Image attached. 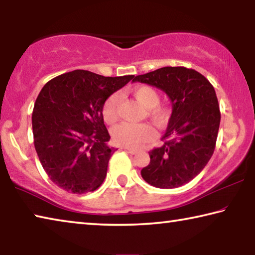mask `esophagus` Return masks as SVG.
Here are the masks:
<instances>
[{
  "label": "esophagus",
  "instance_id": "1",
  "mask_svg": "<svg viewBox=\"0 0 255 255\" xmlns=\"http://www.w3.org/2000/svg\"><path fill=\"white\" fill-rule=\"evenodd\" d=\"M122 148L126 149L129 154H137L138 153V149H133V148H129V147H122Z\"/></svg>",
  "mask_w": 255,
  "mask_h": 255
}]
</instances>
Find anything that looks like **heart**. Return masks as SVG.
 <instances>
[{"label": "heart", "mask_w": 255, "mask_h": 255, "mask_svg": "<svg viewBox=\"0 0 255 255\" xmlns=\"http://www.w3.org/2000/svg\"><path fill=\"white\" fill-rule=\"evenodd\" d=\"M132 97L138 103L146 109H148V115L156 125H164L169 119L170 112L166 108L158 107L159 94L152 86L140 85L131 91ZM120 105L122 98L118 93L111 94L103 105L102 115L105 122L109 125H114L120 117ZM155 136L154 129L147 124H122L112 129V138L115 143L129 148H138L141 145L153 139Z\"/></svg>", "instance_id": "b5f03b06"}]
</instances>
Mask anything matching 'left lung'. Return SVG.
Returning <instances> with one entry per match:
<instances>
[{
  "label": "left lung",
  "mask_w": 255,
  "mask_h": 255,
  "mask_svg": "<svg viewBox=\"0 0 255 255\" xmlns=\"http://www.w3.org/2000/svg\"><path fill=\"white\" fill-rule=\"evenodd\" d=\"M132 79L162 90L172 103L164 144L150 150L149 164L140 174L153 187H181L196 178L214 154L221 124L214 86L199 72L181 66L162 67Z\"/></svg>",
  "instance_id": "left-lung-1"
}]
</instances>
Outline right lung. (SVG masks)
I'll list each match as a JSON object with an SVG mask.
<instances>
[{
  "instance_id": "right-lung-1",
  "label": "right lung",
  "mask_w": 255,
  "mask_h": 255,
  "mask_svg": "<svg viewBox=\"0 0 255 255\" xmlns=\"http://www.w3.org/2000/svg\"><path fill=\"white\" fill-rule=\"evenodd\" d=\"M133 75L106 77L76 70L50 80L34 102V148L53 182L82 195L106 179L108 163L117 150L103 122V105Z\"/></svg>"
}]
</instances>
